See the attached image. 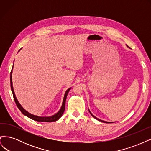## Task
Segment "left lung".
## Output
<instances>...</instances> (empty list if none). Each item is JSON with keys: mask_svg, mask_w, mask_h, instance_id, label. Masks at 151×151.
<instances>
[{"mask_svg": "<svg viewBox=\"0 0 151 151\" xmlns=\"http://www.w3.org/2000/svg\"><path fill=\"white\" fill-rule=\"evenodd\" d=\"M128 47H129V46H127ZM90 112V111H89ZM90 113H91V115H92L94 118H96V120H99V121H101V122H104V123H109V122H104V121H103V120H99V119H98V118H96L93 115V114L92 113H91V112H90Z\"/></svg>", "mask_w": 151, "mask_h": 151, "instance_id": "1", "label": "left lung"}]
</instances>
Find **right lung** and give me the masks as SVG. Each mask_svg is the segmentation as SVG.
Returning a JSON list of instances; mask_svg holds the SVG:
<instances>
[{
	"label": "right lung",
	"mask_w": 151,
	"mask_h": 151,
	"mask_svg": "<svg viewBox=\"0 0 151 151\" xmlns=\"http://www.w3.org/2000/svg\"><path fill=\"white\" fill-rule=\"evenodd\" d=\"M10 81H11V90H12V93L13 94V97H14V99L15 103L17 105V108L19 109V110L22 112V114H24V115H26V116L29 117L31 119L35 120V121H37V122H55L57 120H58L59 118H60L62 115H63V112H64L65 110V101H66V98L67 96V94L69 92V91L70 89V88L68 89L66 92L65 93V96H64V98H63V103H62V106L60 109V111H59L57 113H56L55 115H54L53 116H49V117H40V116H35V115H31V114L29 113L28 112H27L25 109L22 108L21 104L18 102V101L17 100L16 98V96L14 94V89H13V87H12V70L11 72V76H10Z\"/></svg>",
	"instance_id": "obj_1"
}]
</instances>
